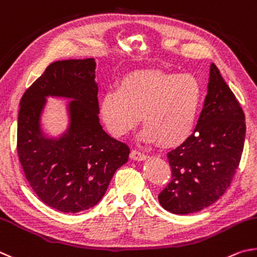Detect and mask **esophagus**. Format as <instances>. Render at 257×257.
<instances>
[{
  "label": "esophagus",
  "instance_id": "34e87169",
  "mask_svg": "<svg viewBox=\"0 0 257 257\" xmlns=\"http://www.w3.org/2000/svg\"><path fill=\"white\" fill-rule=\"evenodd\" d=\"M131 158L133 160H137V161H142V160H146L148 158V156L145 155V154H142L141 151H138L136 149H133L131 151Z\"/></svg>",
  "mask_w": 257,
  "mask_h": 257
}]
</instances>
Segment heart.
<instances>
[{
    "label": "heart",
    "instance_id": "1",
    "mask_svg": "<svg viewBox=\"0 0 257 257\" xmlns=\"http://www.w3.org/2000/svg\"><path fill=\"white\" fill-rule=\"evenodd\" d=\"M203 103V87L192 74L138 70L102 94L99 115L112 137L123 138L143 123L140 137L165 147L181 145L194 131Z\"/></svg>",
    "mask_w": 257,
    "mask_h": 257
}]
</instances>
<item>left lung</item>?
Returning a JSON list of instances; mask_svg holds the SVG:
<instances>
[{
  "label": "left lung",
  "instance_id": "1",
  "mask_svg": "<svg viewBox=\"0 0 257 257\" xmlns=\"http://www.w3.org/2000/svg\"><path fill=\"white\" fill-rule=\"evenodd\" d=\"M245 133L244 111L212 63L194 133L167 155L172 181L158 195L161 206L188 214L214 203L230 186L239 166Z\"/></svg>",
  "mask_w": 257,
  "mask_h": 257
}]
</instances>
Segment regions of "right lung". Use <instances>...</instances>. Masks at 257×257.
<instances>
[{
	"instance_id": "right-lung-1",
	"label": "right lung",
	"mask_w": 257,
	"mask_h": 257,
	"mask_svg": "<svg viewBox=\"0 0 257 257\" xmlns=\"http://www.w3.org/2000/svg\"><path fill=\"white\" fill-rule=\"evenodd\" d=\"M94 70V58L54 62L20 101L17 150L27 181L45 204L65 213L96 205L128 160V147L99 123ZM47 96L72 99L69 126L58 138H47L40 127Z\"/></svg>"
}]
</instances>
